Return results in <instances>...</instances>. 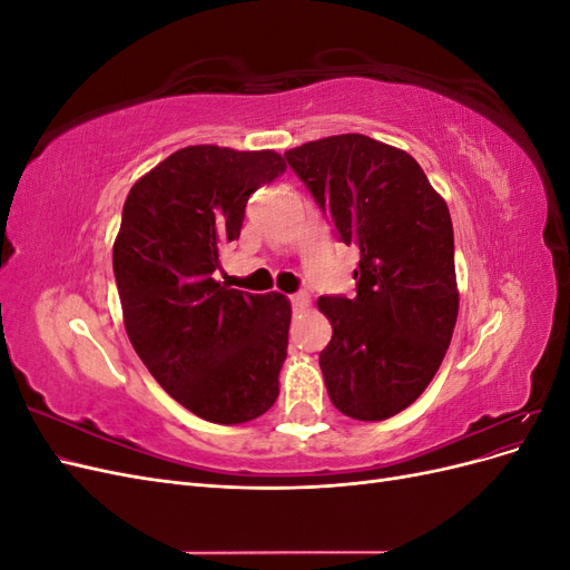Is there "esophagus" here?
Returning <instances> with one entry per match:
<instances>
[{"label": "esophagus", "instance_id": "esophagus-1", "mask_svg": "<svg viewBox=\"0 0 570 570\" xmlns=\"http://www.w3.org/2000/svg\"><path fill=\"white\" fill-rule=\"evenodd\" d=\"M289 299H292V308H295V312H306L308 304H312L306 292H297V295H292Z\"/></svg>", "mask_w": 570, "mask_h": 570}]
</instances>
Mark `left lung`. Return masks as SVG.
<instances>
[{
  "label": "left lung",
  "instance_id": "obj_1",
  "mask_svg": "<svg viewBox=\"0 0 570 570\" xmlns=\"http://www.w3.org/2000/svg\"><path fill=\"white\" fill-rule=\"evenodd\" d=\"M289 168L358 247L356 297H321L333 325L321 352L331 402L356 421H385L433 381L459 314L454 230L419 161L347 132L287 149Z\"/></svg>",
  "mask_w": 570,
  "mask_h": 570
}]
</instances>
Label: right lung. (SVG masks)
Segmentation results:
<instances>
[{"mask_svg": "<svg viewBox=\"0 0 570 570\" xmlns=\"http://www.w3.org/2000/svg\"><path fill=\"white\" fill-rule=\"evenodd\" d=\"M278 151L183 147L137 180L114 243L130 344L157 383L195 416L235 425L278 400L292 306L214 278L239 237L254 189L285 174Z\"/></svg>", "mask_w": 570, "mask_h": 570, "instance_id": "obj_1", "label": "right lung"}]
</instances>
